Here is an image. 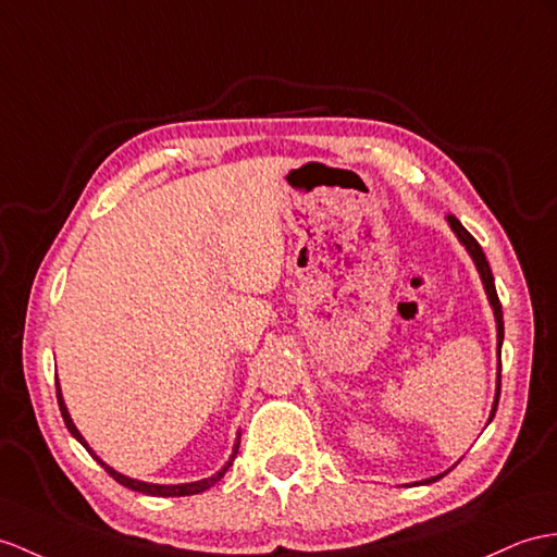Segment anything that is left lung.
<instances>
[{
    "label": "left lung",
    "instance_id": "obj_1",
    "mask_svg": "<svg viewBox=\"0 0 557 557\" xmlns=\"http://www.w3.org/2000/svg\"><path fill=\"white\" fill-rule=\"evenodd\" d=\"M446 222H449L451 232L458 236V240H460V243H463L466 250H468V252H470V257H472L474 267H478V271H480V278H482V283H484L486 297H490V305L494 307V317H496V341H498V355H500V345H504V309H500L498 295H496V286H494V274H492V267H490V262H486V257H484V252H482V248H480V243L474 240V238L468 234V228H466L463 224H460L454 214L446 216ZM498 397H500V363H498V387H496V399H494V406H492L490 423H492V418H494V413H496ZM446 472H449V470H446ZM446 472L437 474V478H430V480H425V482H418V484H430V482H437V480H442V478H444Z\"/></svg>",
    "mask_w": 557,
    "mask_h": 557
}]
</instances>
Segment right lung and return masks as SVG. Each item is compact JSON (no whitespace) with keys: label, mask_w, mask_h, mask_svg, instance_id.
<instances>
[{"label":"right lung","mask_w":557,"mask_h":557,"mask_svg":"<svg viewBox=\"0 0 557 557\" xmlns=\"http://www.w3.org/2000/svg\"><path fill=\"white\" fill-rule=\"evenodd\" d=\"M57 397H59V409H61V416H63V423H65V428H67V432H71V435L85 446V449L97 458V463H101V468L111 474V478L117 482V484H122V486H127V490H132V492H141V494H148V496H191V494H200V492H206V490H210V486H214L216 482H220L222 478H224V472L232 468V463H234V458H236V454H238V440H236V446H234V454H232V458L226 460V466L216 472V474H212V478H206V480H200V482H188V484H148V482H139V480H132V478H127V474H122V472H117V470H113L111 466H106L103 460L94 454L91 449H89V444L85 442V437L79 435V430L75 428V423H73V418H71V413H67V409H65V401H63V397H61V387H59V381H57Z\"/></svg>","instance_id":"right-lung-1"}]
</instances>
